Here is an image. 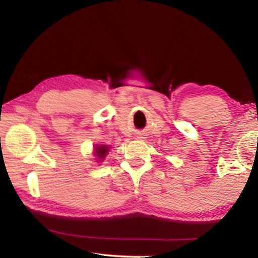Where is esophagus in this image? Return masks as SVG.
I'll return each mask as SVG.
<instances>
[{
    "label": "esophagus",
    "instance_id": "1",
    "mask_svg": "<svg viewBox=\"0 0 258 258\" xmlns=\"http://www.w3.org/2000/svg\"><path fill=\"white\" fill-rule=\"evenodd\" d=\"M138 139H143V137H141V135H139V137H137Z\"/></svg>",
    "mask_w": 258,
    "mask_h": 258
}]
</instances>
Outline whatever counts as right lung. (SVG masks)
I'll list each match as a JSON object with an SVG mask.
<instances>
[{
    "label": "right lung",
    "instance_id": "add662e5",
    "mask_svg": "<svg viewBox=\"0 0 258 258\" xmlns=\"http://www.w3.org/2000/svg\"><path fill=\"white\" fill-rule=\"evenodd\" d=\"M93 148H94L93 155L95 156V158H97L98 163H101V161L106 158L109 152V149H110V147L108 145H97Z\"/></svg>",
    "mask_w": 258,
    "mask_h": 258
}]
</instances>
